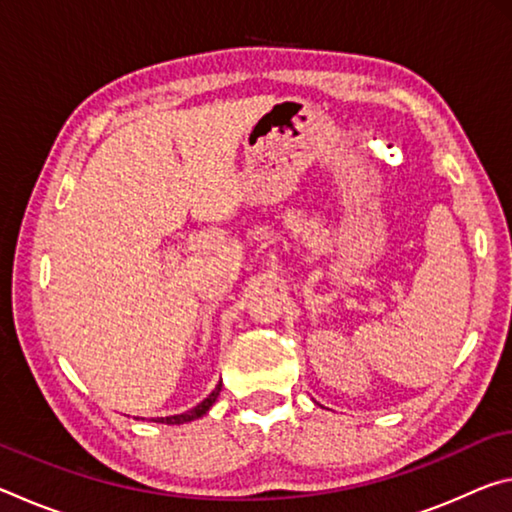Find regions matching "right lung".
<instances>
[{
    "instance_id": "obj_1",
    "label": "right lung",
    "mask_w": 512,
    "mask_h": 512,
    "mask_svg": "<svg viewBox=\"0 0 512 512\" xmlns=\"http://www.w3.org/2000/svg\"><path fill=\"white\" fill-rule=\"evenodd\" d=\"M219 393H221V381H219V386H216L214 391L207 395L201 404L194 406V409H189L187 413H180V415H169V418H158V420L164 422V424H183V422L198 420V418H201V415H205L207 411H210V406L216 402V397H219Z\"/></svg>"
}]
</instances>
